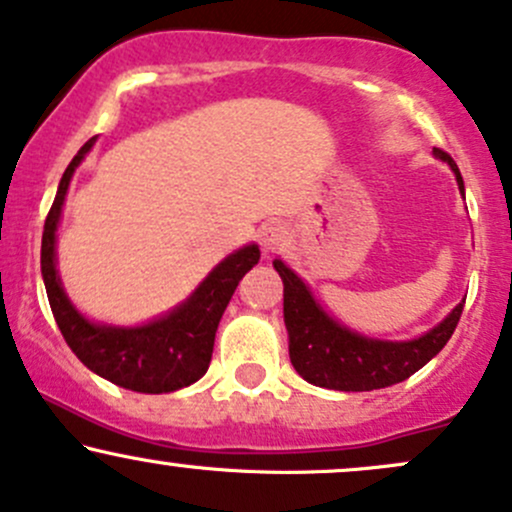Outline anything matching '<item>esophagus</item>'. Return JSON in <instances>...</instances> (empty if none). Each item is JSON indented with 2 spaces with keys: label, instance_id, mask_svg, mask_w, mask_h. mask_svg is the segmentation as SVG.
Segmentation results:
<instances>
[{
  "label": "esophagus",
  "instance_id": "esophagus-1",
  "mask_svg": "<svg viewBox=\"0 0 512 512\" xmlns=\"http://www.w3.org/2000/svg\"><path fill=\"white\" fill-rule=\"evenodd\" d=\"M289 245V230L282 223H265L260 228V247L265 255H274V252H282Z\"/></svg>",
  "mask_w": 512,
  "mask_h": 512
}]
</instances>
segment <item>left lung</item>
Wrapping results in <instances>:
<instances>
[{
	"label": "left lung",
	"instance_id": "8db88e82",
	"mask_svg": "<svg viewBox=\"0 0 512 512\" xmlns=\"http://www.w3.org/2000/svg\"><path fill=\"white\" fill-rule=\"evenodd\" d=\"M447 162L464 196V179L457 162L440 148L432 150ZM284 282V325L289 333V357L308 384L335 391H374L406 381L423 369L447 340L462 316L464 301L457 303L435 328L413 340H379L350 330L320 306L299 274L282 260L272 262Z\"/></svg>",
	"mask_w": 512,
	"mask_h": 512
}]
</instances>
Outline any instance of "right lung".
<instances>
[{"label":"right lung","mask_w":512,"mask_h":512,"mask_svg":"<svg viewBox=\"0 0 512 512\" xmlns=\"http://www.w3.org/2000/svg\"><path fill=\"white\" fill-rule=\"evenodd\" d=\"M94 143L97 138H89L67 165L43 226L41 274L50 311L70 350L101 379L138 393L184 389L199 381L209 369L213 340L223 311L240 279L260 262V247L250 243L230 252L196 286L187 301L174 306L165 316L140 325H109L89 320L65 294L58 274L55 243H58V226L70 179Z\"/></svg>","instance_id":"add662e5"}]
</instances>
